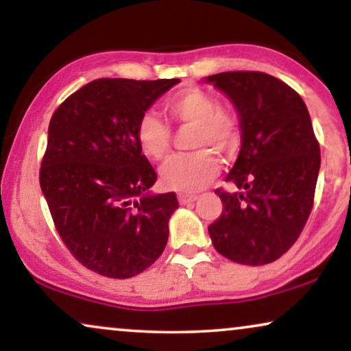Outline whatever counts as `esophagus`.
I'll use <instances>...</instances> for the list:
<instances>
[{"instance_id": "esophagus-1", "label": "esophagus", "mask_w": 351, "mask_h": 351, "mask_svg": "<svg viewBox=\"0 0 351 351\" xmlns=\"http://www.w3.org/2000/svg\"><path fill=\"white\" fill-rule=\"evenodd\" d=\"M178 200L181 205H186V204L195 202V200H197V195L195 194H178Z\"/></svg>"}]
</instances>
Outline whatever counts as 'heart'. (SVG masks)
I'll list each match as a JSON object with an SVG mask.
<instances>
[{"instance_id": "obj_1", "label": "heart", "mask_w": 351, "mask_h": 351, "mask_svg": "<svg viewBox=\"0 0 351 351\" xmlns=\"http://www.w3.org/2000/svg\"><path fill=\"white\" fill-rule=\"evenodd\" d=\"M165 110L173 123L193 125L191 147L197 151L171 157L160 168L162 184L188 194L207 186L219 173L213 151L231 156L241 143V127L234 114L219 107L213 95L202 88H184L168 97ZM136 139L147 157L162 160L170 152V125L152 112H144L136 123Z\"/></svg>"}]
</instances>
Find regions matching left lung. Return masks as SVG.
Masks as SVG:
<instances>
[{
    "label": "left lung",
    "instance_id": "8db88e82",
    "mask_svg": "<svg viewBox=\"0 0 351 351\" xmlns=\"http://www.w3.org/2000/svg\"><path fill=\"white\" fill-rule=\"evenodd\" d=\"M241 117L242 146L218 188L223 212L208 226L218 254L258 266L278 260L300 236L315 204L321 165L310 114L295 90L273 75L250 70L210 75Z\"/></svg>",
    "mask_w": 351,
    "mask_h": 351
}]
</instances>
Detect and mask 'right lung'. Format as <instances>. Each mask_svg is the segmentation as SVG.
I'll list each match as a JSON object with an SVG mask.
<instances>
[{"instance_id": "right-lung-1", "label": "right lung", "mask_w": 351, "mask_h": 351, "mask_svg": "<svg viewBox=\"0 0 351 351\" xmlns=\"http://www.w3.org/2000/svg\"><path fill=\"white\" fill-rule=\"evenodd\" d=\"M178 82L97 78L51 117L41 191L64 245L101 276H136L167 245L178 199L146 193L157 173L141 154L136 123Z\"/></svg>"}]
</instances>
